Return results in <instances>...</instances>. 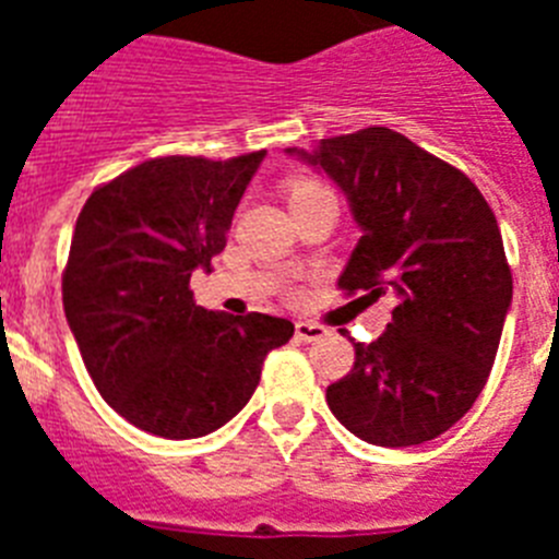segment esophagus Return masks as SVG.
<instances>
[{"label":"esophagus","instance_id":"1","mask_svg":"<svg viewBox=\"0 0 559 559\" xmlns=\"http://www.w3.org/2000/svg\"><path fill=\"white\" fill-rule=\"evenodd\" d=\"M328 335V328L313 322H296V338L299 341H319Z\"/></svg>","mask_w":559,"mask_h":559}]
</instances>
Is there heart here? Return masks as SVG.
<instances>
[{"mask_svg": "<svg viewBox=\"0 0 559 559\" xmlns=\"http://www.w3.org/2000/svg\"><path fill=\"white\" fill-rule=\"evenodd\" d=\"M324 190L322 185H316V181H296L294 187H290V201L302 199V195H310V192H319Z\"/></svg>", "mask_w": 559, "mask_h": 559, "instance_id": "heart-1", "label": "heart"}]
</instances>
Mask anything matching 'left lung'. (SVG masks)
Instances as JSON below:
<instances>
[{"mask_svg": "<svg viewBox=\"0 0 559 559\" xmlns=\"http://www.w3.org/2000/svg\"><path fill=\"white\" fill-rule=\"evenodd\" d=\"M285 153L344 192L360 229L338 288L364 290L360 299L397 296L378 341L349 338L355 364L328 386L330 412L369 445L437 439L481 394L512 305L490 204L462 170L392 128Z\"/></svg>", "mask_w": 559, "mask_h": 559, "instance_id": "left-lung-1", "label": "left lung"}]
</instances>
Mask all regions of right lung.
<instances>
[{"label":"right lung","instance_id":"right-lung-1","mask_svg":"<svg viewBox=\"0 0 559 559\" xmlns=\"http://www.w3.org/2000/svg\"><path fill=\"white\" fill-rule=\"evenodd\" d=\"M265 151L229 162L165 156L97 187L78 215L63 313L114 412L165 439L218 431L246 406L288 319L192 302Z\"/></svg>","mask_w":559,"mask_h":559}]
</instances>
